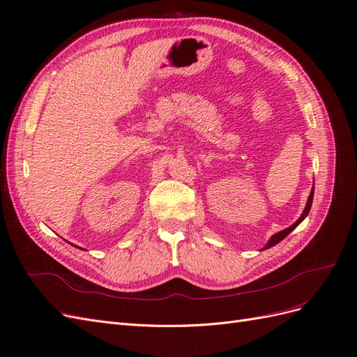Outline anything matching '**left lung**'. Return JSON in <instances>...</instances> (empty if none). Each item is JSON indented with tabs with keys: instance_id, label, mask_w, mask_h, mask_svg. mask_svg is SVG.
Here are the masks:
<instances>
[{
	"instance_id": "left-lung-1",
	"label": "left lung",
	"mask_w": 357,
	"mask_h": 357,
	"mask_svg": "<svg viewBox=\"0 0 357 357\" xmlns=\"http://www.w3.org/2000/svg\"><path fill=\"white\" fill-rule=\"evenodd\" d=\"M312 197H314V188H312V190H311V193H310V197H308V201H307V207H305V210H304V213H302V215H301V218L294 223V225H291V226H289V228L287 229H284V231H282V232H278V234H275V235H273L271 236V240H269L268 241V244L265 245V248H269V247H273V245H275L277 243H280V241H282L283 238H286V236L291 232V231H294L295 228H296V226L302 222V220H304L305 218H307V214L310 213V208H311V204H312Z\"/></svg>"
}]
</instances>
